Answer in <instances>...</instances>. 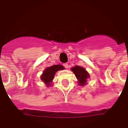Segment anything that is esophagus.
I'll list each match as a JSON object with an SVG mask.
<instances>
[{
  "label": "esophagus",
  "mask_w": 128,
  "mask_h": 128,
  "mask_svg": "<svg viewBox=\"0 0 128 128\" xmlns=\"http://www.w3.org/2000/svg\"><path fill=\"white\" fill-rule=\"evenodd\" d=\"M63 66H64V68H68V64L67 63H65V64H63Z\"/></svg>",
  "instance_id": "1"
}]
</instances>
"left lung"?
<instances>
[{"label":"left lung","mask_w":128,"mask_h":128,"mask_svg":"<svg viewBox=\"0 0 128 128\" xmlns=\"http://www.w3.org/2000/svg\"><path fill=\"white\" fill-rule=\"evenodd\" d=\"M71 70L75 74L76 78L78 79V82H79V85H85L87 82V79H88L90 76H89L88 73L86 71L84 68L76 66L71 68Z\"/></svg>","instance_id":"1"}]
</instances>
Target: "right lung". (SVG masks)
<instances>
[{
    "instance_id": "add662e5",
    "label": "right lung",
    "mask_w": 128,
    "mask_h": 128,
    "mask_svg": "<svg viewBox=\"0 0 128 128\" xmlns=\"http://www.w3.org/2000/svg\"><path fill=\"white\" fill-rule=\"evenodd\" d=\"M64 69V66L60 64L53 65V66L47 68L44 71L42 75L41 76V79L42 80V81H44V83L47 85V86H49L51 85V82L54 78L56 72L57 71Z\"/></svg>"
}]
</instances>
